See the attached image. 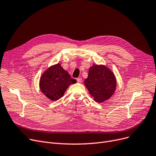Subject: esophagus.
I'll use <instances>...</instances> for the list:
<instances>
[{
  "label": "esophagus",
  "instance_id": "esophagus-1",
  "mask_svg": "<svg viewBox=\"0 0 156 156\" xmlns=\"http://www.w3.org/2000/svg\"><path fill=\"white\" fill-rule=\"evenodd\" d=\"M76 81H77V82H78V83H81V81H82V78H78L76 79Z\"/></svg>",
  "mask_w": 156,
  "mask_h": 156
}]
</instances>
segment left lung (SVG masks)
<instances>
[{"instance_id": "obj_1", "label": "left lung", "mask_w": 156, "mask_h": 156, "mask_svg": "<svg viewBox=\"0 0 156 156\" xmlns=\"http://www.w3.org/2000/svg\"><path fill=\"white\" fill-rule=\"evenodd\" d=\"M116 83L114 73L104 64H93L84 81L90 95L98 103L109 99L115 92Z\"/></svg>"}]
</instances>
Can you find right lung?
<instances>
[{
  "instance_id": "1",
  "label": "right lung",
  "mask_w": 156,
  "mask_h": 156,
  "mask_svg": "<svg viewBox=\"0 0 156 156\" xmlns=\"http://www.w3.org/2000/svg\"><path fill=\"white\" fill-rule=\"evenodd\" d=\"M76 80L71 78L60 63L48 68L41 75L39 86L42 93L48 99L56 101L64 95L66 90Z\"/></svg>"
}]
</instances>
